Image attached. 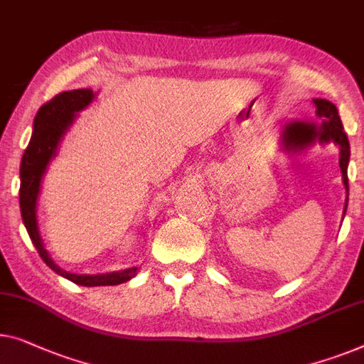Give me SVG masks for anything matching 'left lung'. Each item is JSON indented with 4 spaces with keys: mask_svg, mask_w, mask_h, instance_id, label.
Here are the masks:
<instances>
[{
    "mask_svg": "<svg viewBox=\"0 0 364 364\" xmlns=\"http://www.w3.org/2000/svg\"><path fill=\"white\" fill-rule=\"evenodd\" d=\"M315 108H317V117L322 119V124L315 126L314 123H307V121H292L286 126L284 129V136L286 139L292 141L297 146H309L314 141L326 144V143H335L340 149V169L341 177H343V186L346 188V195H348V162H350V143L346 138L343 124L338 117V109L331 102L325 98H314ZM348 205V197L345 202V210Z\"/></svg>",
    "mask_w": 364,
    "mask_h": 364,
    "instance_id": "left-lung-1",
    "label": "left lung"
}]
</instances>
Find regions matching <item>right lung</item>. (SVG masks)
Returning a JSON list of instances; mask_svg holds the SVG:
<instances>
[{"mask_svg":"<svg viewBox=\"0 0 364 364\" xmlns=\"http://www.w3.org/2000/svg\"><path fill=\"white\" fill-rule=\"evenodd\" d=\"M97 93L92 88H78V90L62 92L55 95L50 102L42 105L38 114L34 118L33 136L28 147H26L23 161H21V187H19V207L21 217H23L24 226L28 230L29 238L38 250L39 256L52 271L59 276L68 279V281L85 287L97 286H117L133 279L138 274V267H129V269L107 272V274H72L62 269L52 259L49 252L42 243L39 226H38V198L41 193V182L44 173L47 172L50 161L57 156L60 141L73 121L77 119L78 112L85 109L90 105Z\"/></svg>","mask_w":364,"mask_h":364,"instance_id":"1","label":"right lung"}]
</instances>
